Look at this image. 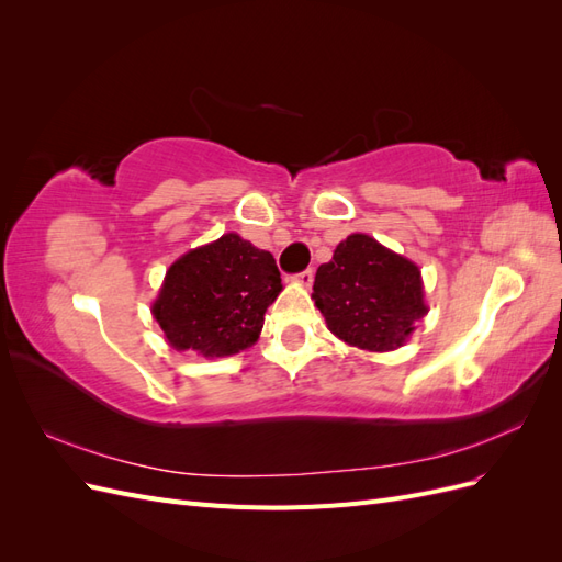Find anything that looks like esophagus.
Instances as JSON below:
<instances>
[{
	"mask_svg": "<svg viewBox=\"0 0 562 562\" xmlns=\"http://www.w3.org/2000/svg\"><path fill=\"white\" fill-rule=\"evenodd\" d=\"M293 279H295L300 285L310 288V285H312V281H314V271H312V269H304V271H300V274H295Z\"/></svg>",
	"mask_w": 562,
	"mask_h": 562,
	"instance_id": "1",
	"label": "esophagus"
}]
</instances>
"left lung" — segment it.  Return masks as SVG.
<instances>
[{
	"label": "left lung",
	"instance_id": "8db88e82",
	"mask_svg": "<svg viewBox=\"0 0 562 562\" xmlns=\"http://www.w3.org/2000/svg\"><path fill=\"white\" fill-rule=\"evenodd\" d=\"M312 297L333 335L368 351L398 349L429 312L419 267L368 234L347 236L316 269Z\"/></svg>",
	"mask_w": 562,
	"mask_h": 562
}]
</instances>
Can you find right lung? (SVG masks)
<instances>
[{
  "instance_id": "right-lung-1",
  "label": "right lung",
  "mask_w": 562,
  "mask_h": 562,
  "mask_svg": "<svg viewBox=\"0 0 562 562\" xmlns=\"http://www.w3.org/2000/svg\"><path fill=\"white\" fill-rule=\"evenodd\" d=\"M281 291L274 255L225 234L171 265L151 314L173 349L220 359L258 342Z\"/></svg>"
}]
</instances>
